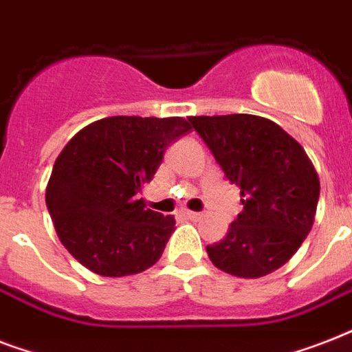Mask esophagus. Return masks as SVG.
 Returning a JSON list of instances; mask_svg holds the SVG:
<instances>
[{
  "label": "esophagus",
  "instance_id": "esophagus-1",
  "mask_svg": "<svg viewBox=\"0 0 352 352\" xmlns=\"http://www.w3.org/2000/svg\"><path fill=\"white\" fill-rule=\"evenodd\" d=\"M184 217H186V219H190V221H197V219H201L203 215L197 214V212H184Z\"/></svg>",
  "mask_w": 352,
  "mask_h": 352
}]
</instances>
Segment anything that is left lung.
<instances>
[{"label": "left lung", "instance_id": "1", "mask_svg": "<svg viewBox=\"0 0 352 352\" xmlns=\"http://www.w3.org/2000/svg\"><path fill=\"white\" fill-rule=\"evenodd\" d=\"M188 120L243 197V212L225 239L206 246L212 263L237 278H261L283 267L311 232L320 197V179L305 149L263 117Z\"/></svg>", "mask_w": 352, "mask_h": 352}]
</instances>
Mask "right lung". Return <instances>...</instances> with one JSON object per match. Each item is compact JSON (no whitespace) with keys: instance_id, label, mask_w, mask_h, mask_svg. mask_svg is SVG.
<instances>
[{"instance_id":"1","label":"right lung","mask_w":352,"mask_h":352,"mask_svg":"<svg viewBox=\"0 0 352 352\" xmlns=\"http://www.w3.org/2000/svg\"><path fill=\"white\" fill-rule=\"evenodd\" d=\"M192 126L184 118L109 117L80 129L58 155L45 203L69 254L91 272L122 278L159 261L175 230L171 215L138 197L166 148Z\"/></svg>"}]
</instances>
